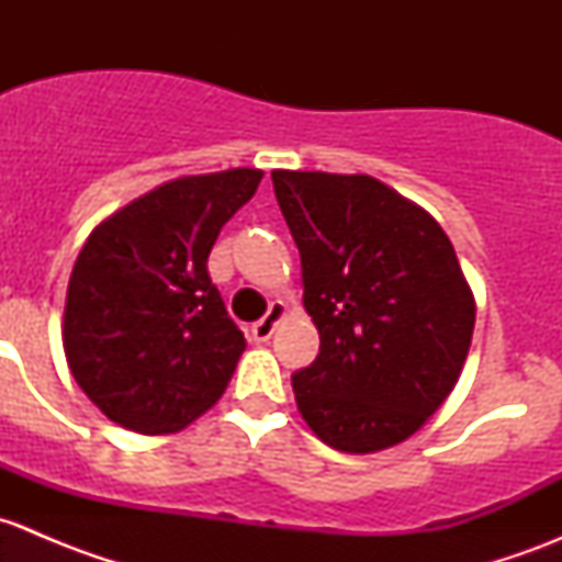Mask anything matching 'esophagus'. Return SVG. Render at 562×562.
Listing matches in <instances>:
<instances>
[{
    "label": "esophagus",
    "mask_w": 562,
    "mask_h": 562,
    "mask_svg": "<svg viewBox=\"0 0 562 562\" xmlns=\"http://www.w3.org/2000/svg\"><path fill=\"white\" fill-rule=\"evenodd\" d=\"M288 315V304L285 302H271L269 313H266L260 321L252 323V337L255 342H269L271 334H274V328L280 326L282 317Z\"/></svg>",
    "instance_id": "1"
}]
</instances>
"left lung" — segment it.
Wrapping results in <instances>:
<instances>
[{
    "instance_id": "1",
    "label": "left lung",
    "mask_w": 562,
    "mask_h": 562,
    "mask_svg": "<svg viewBox=\"0 0 562 562\" xmlns=\"http://www.w3.org/2000/svg\"><path fill=\"white\" fill-rule=\"evenodd\" d=\"M321 353L293 375L317 438L372 454L424 427L457 386L475 302L435 217L367 173L271 171Z\"/></svg>"
}]
</instances>
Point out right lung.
<instances>
[{"instance_id": "obj_1", "label": "right lung", "mask_w": 562, "mask_h": 562, "mask_svg": "<svg viewBox=\"0 0 562 562\" xmlns=\"http://www.w3.org/2000/svg\"><path fill=\"white\" fill-rule=\"evenodd\" d=\"M263 171L181 176L135 198L89 234L67 285V367L119 427L171 435L223 396L245 353L209 280L223 225Z\"/></svg>"}]
</instances>
